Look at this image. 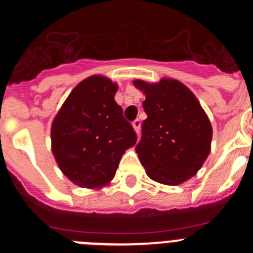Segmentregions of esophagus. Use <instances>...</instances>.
I'll return each instance as SVG.
<instances>
[{"instance_id": "esophagus-1", "label": "esophagus", "mask_w": 253, "mask_h": 253, "mask_svg": "<svg viewBox=\"0 0 253 253\" xmlns=\"http://www.w3.org/2000/svg\"><path fill=\"white\" fill-rule=\"evenodd\" d=\"M131 125H133L134 130H135L138 133V131H139V129H140V120H138V119L134 120L133 124H131Z\"/></svg>"}]
</instances>
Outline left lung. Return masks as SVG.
Here are the masks:
<instances>
[{"mask_svg":"<svg viewBox=\"0 0 253 253\" xmlns=\"http://www.w3.org/2000/svg\"><path fill=\"white\" fill-rule=\"evenodd\" d=\"M146 95L147 119L135 147L149 178L176 186L195 176L211 148L213 128L196 96L182 82L162 78L149 84L134 80Z\"/></svg>","mask_w":253,"mask_h":253,"instance_id":"obj_1","label":"left lung"}]
</instances>
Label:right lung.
Listing matches in <instances>:
<instances>
[{
  "label": "right lung",
  "instance_id": "add662e5",
  "mask_svg": "<svg viewBox=\"0 0 253 253\" xmlns=\"http://www.w3.org/2000/svg\"><path fill=\"white\" fill-rule=\"evenodd\" d=\"M118 84L101 75L84 78L51 123V152L77 186L101 189L115 176L122 156L137 142L133 126L114 100Z\"/></svg>",
  "mask_w": 253,
  "mask_h": 253
}]
</instances>
